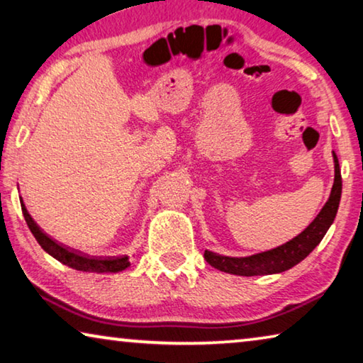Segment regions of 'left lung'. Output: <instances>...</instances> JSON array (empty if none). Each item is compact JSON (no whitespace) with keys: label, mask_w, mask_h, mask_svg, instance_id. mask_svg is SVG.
<instances>
[{"label":"left lung","mask_w":363,"mask_h":363,"mask_svg":"<svg viewBox=\"0 0 363 363\" xmlns=\"http://www.w3.org/2000/svg\"><path fill=\"white\" fill-rule=\"evenodd\" d=\"M335 162V182L331 187V194L327 203L323 205L320 213L317 214L315 219L306 227V229L291 238L290 242L280 245L277 248L262 251L245 257H232L213 253L210 250H205V259L213 267H216L223 272L242 275V277H253V275H270L280 274L285 270L296 266L304 257L314 250L318 243L322 242L325 233L330 229L336 218L337 206L341 200V169L340 162H337L336 153L333 152Z\"/></svg>","instance_id":"1"}]
</instances>
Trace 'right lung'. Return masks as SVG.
I'll use <instances>...</instances> for the list:
<instances>
[{
	"instance_id": "right-lung-1",
	"label": "right lung",
	"mask_w": 363,
	"mask_h": 363,
	"mask_svg": "<svg viewBox=\"0 0 363 363\" xmlns=\"http://www.w3.org/2000/svg\"><path fill=\"white\" fill-rule=\"evenodd\" d=\"M22 213L23 218L27 220V225L30 232L33 233L36 242L40 243V247L46 251L48 255H51L54 259L65 264L75 270H82V272H94V274H115L125 270L130 266V257L120 256V257H89L86 255H82L79 251H73L70 248L64 247V245L52 240L51 237H48L35 220L30 216L26 205L22 203Z\"/></svg>"
}]
</instances>
